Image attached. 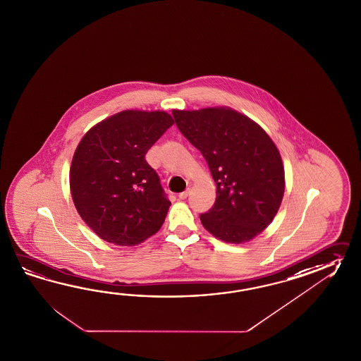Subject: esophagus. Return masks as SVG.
Instances as JSON below:
<instances>
[{
    "label": "esophagus",
    "mask_w": 361,
    "mask_h": 361,
    "mask_svg": "<svg viewBox=\"0 0 361 361\" xmlns=\"http://www.w3.org/2000/svg\"><path fill=\"white\" fill-rule=\"evenodd\" d=\"M189 192H190V189L188 188L185 192H180V194H178V198H180V200H186V198H188V195H189Z\"/></svg>",
    "instance_id": "34e87169"
}]
</instances>
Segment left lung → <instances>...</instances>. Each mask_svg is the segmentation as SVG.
I'll return each instance as SVG.
<instances>
[{
    "label": "left lung",
    "instance_id": "left-lung-1",
    "mask_svg": "<svg viewBox=\"0 0 361 361\" xmlns=\"http://www.w3.org/2000/svg\"><path fill=\"white\" fill-rule=\"evenodd\" d=\"M180 132L209 164L216 202L203 226L228 243L254 240L272 223L285 192V169L272 138L228 106L173 110Z\"/></svg>",
    "mask_w": 361,
    "mask_h": 361
}]
</instances>
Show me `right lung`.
I'll return each mask as SVG.
<instances>
[{
	"label": "right lung",
	"mask_w": 361,
	"mask_h": 361,
	"mask_svg": "<svg viewBox=\"0 0 361 361\" xmlns=\"http://www.w3.org/2000/svg\"><path fill=\"white\" fill-rule=\"evenodd\" d=\"M172 124L169 112L124 110L81 138L70 190L81 219L99 238L136 246L161 229L171 202L145 154Z\"/></svg>",
	"instance_id": "right-lung-1"
}]
</instances>
